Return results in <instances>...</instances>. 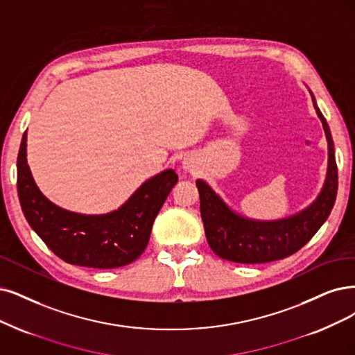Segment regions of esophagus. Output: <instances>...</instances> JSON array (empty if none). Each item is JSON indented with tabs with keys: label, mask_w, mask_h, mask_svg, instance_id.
Wrapping results in <instances>:
<instances>
[{
	"label": "esophagus",
	"mask_w": 355,
	"mask_h": 355,
	"mask_svg": "<svg viewBox=\"0 0 355 355\" xmlns=\"http://www.w3.org/2000/svg\"><path fill=\"white\" fill-rule=\"evenodd\" d=\"M182 166H184V169H189V171H191V165H190L189 162H184V165H182Z\"/></svg>",
	"instance_id": "34e87169"
}]
</instances>
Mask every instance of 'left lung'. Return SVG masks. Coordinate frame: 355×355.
Masks as SVG:
<instances>
[{"label":"left lung","instance_id":"8db88e82","mask_svg":"<svg viewBox=\"0 0 355 355\" xmlns=\"http://www.w3.org/2000/svg\"><path fill=\"white\" fill-rule=\"evenodd\" d=\"M311 99L326 133L329 166L322 193L306 211L273 222L244 219L235 215L205 181H196L200 194V215L206 240L219 257L248 265L285 259L304 247L331 215L338 191L335 148L329 125L314 102L313 95Z\"/></svg>","mask_w":355,"mask_h":355}]
</instances>
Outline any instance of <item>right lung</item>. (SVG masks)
<instances>
[{
	"mask_svg": "<svg viewBox=\"0 0 355 355\" xmlns=\"http://www.w3.org/2000/svg\"><path fill=\"white\" fill-rule=\"evenodd\" d=\"M173 169L150 178L118 211L80 215L51 203L36 187L26 161V133L17 156V193L21 211L42 241L70 265L114 269L144 252L153 220L177 184Z\"/></svg>",
	"mask_w": 355,
	"mask_h": 355,
	"instance_id": "add662e5",
	"label": "right lung"
}]
</instances>
